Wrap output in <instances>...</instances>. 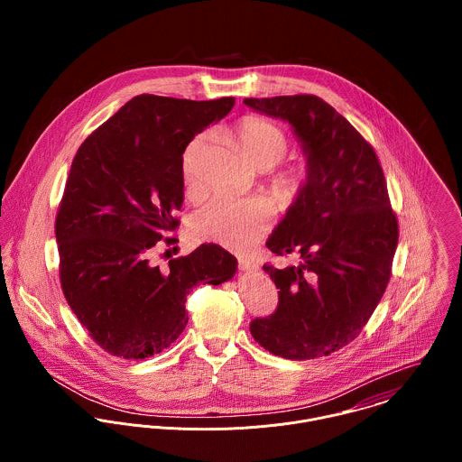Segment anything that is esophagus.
<instances>
[{"instance_id": "34e87169", "label": "esophagus", "mask_w": 462, "mask_h": 462, "mask_svg": "<svg viewBox=\"0 0 462 462\" xmlns=\"http://www.w3.org/2000/svg\"><path fill=\"white\" fill-rule=\"evenodd\" d=\"M238 264L242 270L245 272H253V270H258L260 264L256 263L254 260H249V258H238Z\"/></svg>"}]
</instances>
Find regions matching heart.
I'll list each match as a JSON object with an SVG mask.
<instances>
[{"label":"heart","instance_id":"obj_1","mask_svg":"<svg viewBox=\"0 0 462 462\" xmlns=\"http://www.w3.org/2000/svg\"><path fill=\"white\" fill-rule=\"evenodd\" d=\"M235 136L249 158L258 169H270L266 174V190L281 206H290L302 196L310 183V167L304 160H297L279 169L277 165L288 151V136L263 117H244L236 128ZM202 145V136H198L185 151L183 174L187 185H196V162ZM272 204L264 198L235 199L217 196L199 209L194 218V229L204 240L222 244L235 251H244L256 244L270 226Z\"/></svg>","mask_w":462,"mask_h":462}]
</instances>
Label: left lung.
Returning <instances> with one entry per match:
<instances>
[{
    "instance_id": "1",
    "label": "left lung",
    "mask_w": 462,
    "mask_h": 462,
    "mask_svg": "<svg viewBox=\"0 0 462 462\" xmlns=\"http://www.w3.org/2000/svg\"><path fill=\"white\" fill-rule=\"evenodd\" d=\"M244 103L288 121L310 167L306 190L266 240L275 256L295 254L299 264H264L279 302L251 322V334L284 359L329 356L366 326L392 277L398 220L383 167L361 133L319 96Z\"/></svg>"
}]
</instances>
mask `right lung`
Masks as SVG:
<instances>
[{
  "mask_svg": "<svg viewBox=\"0 0 462 462\" xmlns=\"http://www.w3.org/2000/svg\"><path fill=\"white\" fill-rule=\"evenodd\" d=\"M233 105L235 97L140 94L90 133L72 160L55 222L60 282L79 324L112 356L160 354L189 322L190 290L236 272V258L217 244L165 268L152 263L180 226L187 145Z\"/></svg>",
  "mask_w": 462,
  "mask_h": 462,
  "instance_id": "right-lung-1",
  "label": "right lung"
}]
</instances>
